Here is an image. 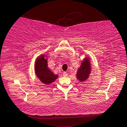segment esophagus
<instances>
[{
  "mask_svg": "<svg viewBox=\"0 0 127 127\" xmlns=\"http://www.w3.org/2000/svg\"><path fill=\"white\" fill-rule=\"evenodd\" d=\"M63 75L64 76H67V75H68V74L66 72H64L63 73Z\"/></svg>",
  "mask_w": 127,
  "mask_h": 127,
  "instance_id": "esophagus-1",
  "label": "esophagus"
}]
</instances>
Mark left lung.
<instances>
[{"mask_svg": "<svg viewBox=\"0 0 127 127\" xmlns=\"http://www.w3.org/2000/svg\"><path fill=\"white\" fill-rule=\"evenodd\" d=\"M91 63L88 58H85L76 73V78L81 82H84L89 78L91 72Z\"/></svg>", "mask_w": 127, "mask_h": 127, "instance_id": "obj_1", "label": "left lung"}]
</instances>
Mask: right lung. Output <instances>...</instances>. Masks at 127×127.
I'll use <instances>...</instances> for the list:
<instances>
[{"label":"right lung","instance_id":"1","mask_svg":"<svg viewBox=\"0 0 127 127\" xmlns=\"http://www.w3.org/2000/svg\"><path fill=\"white\" fill-rule=\"evenodd\" d=\"M46 55H41L37 58L35 62L34 70L35 74L42 83L49 85L58 78L48 67V61Z\"/></svg>","mask_w":127,"mask_h":127}]
</instances>
